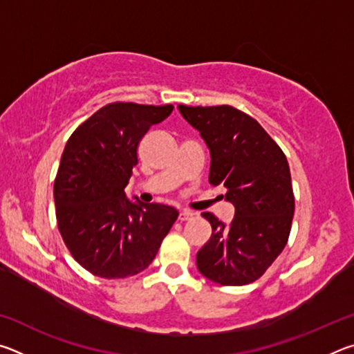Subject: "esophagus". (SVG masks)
<instances>
[{"label": "esophagus", "instance_id": "obj_1", "mask_svg": "<svg viewBox=\"0 0 354 354\" xmlns=\"http://www.w3.org/2000/svg\"><path fill=\"white\" fill-rule=\"evenodd\" d=\"M195 217H198V214L194 211H189V209H184V211L179 212V220L181 221H187V220H192Z\"/></svg>", "mask_w": 354, "mask_h": 354}]
</instances>
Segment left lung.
Returning a JSON list of instances; mask_svg holds the SVG:
<instances>
[{
  "label": "left lung",
  "mask_w": 354,
  "mask_h": 354,
  "mask_svg": "<svg viewBox=\"0 0 354 354\" xmlns=\"http://www.w3.org/2000/svg\"><path fill=\"white\" fill-rule=\"evenodd\" d=\"M211 153L209 183L227 189L231 223L203 212L212 236L196 253V267L221 286L262 277L284 250L295 211L290 170L277 142L254 118L231 106H178Z\"/></svg>",
  "instance_id": "obj_1"
}]
</instances>
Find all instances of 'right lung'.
<instances>
[{
  "mask_svg": "<svg viewBox=\"0 0 354 354\" xmlns=\"http://www.w3.org/2000/svg\"><path fill=\"white\" fill-rule=\"evenodd\" d=\"M171 111V104L111 103L76 128L64 148L55 181L57 226L71 256L95 277L145 270L178 218L175 207L124 194L139 142Z\"/></svg>",
  "mask_w": 354,
  "mask_h": 354,
  "instance_id": "1",
  "label": "right lung"
}]
</instances>
